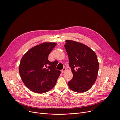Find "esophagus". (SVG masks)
Returning <instances> with one entry per match:
<instances>
[{"instance_id":"esophagus-1","label":"esophagus","mask_w":120,"mask_h":120,"mask_svg":"<svg viewBox=\"0 0 120 120\" xmlns=\"http://www.w3.org/2000/svg\"><path fill=\"white\" fill-rule=\"evenodd\" d=\"M66 68H63V69H62V70H61V72L62 73H64V72H65V71H66Z\"/></svg>"}]
</instances>
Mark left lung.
Listing matches in <instances>:
<instances>
[{"label": "left lung", "mask_w": 120, "mask_h": 120, "mask_svg": "<svg viewBox=\"0 0 120 120\" xmlns=\"http://www.w3.org/2000/svg\"><path fill=\"white\" fill-rule=\"evenodd\" d=\"M66 42L64 47L73 74L68 86L75 92H86L91 88L97 78L99 64L96 54L82 43L71 40Z\"/></svg>", "instance_id": "1"}]
</instances>
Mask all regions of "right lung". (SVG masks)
<instances>
[{
  "instance_id": "1",
  "label": "right lung",
  "mask_w": 120,
  "mask_h": 120,
  "mask_svg": "<svg viewBox=\"0 0 120 120\" xmlns=\"http://www.w3.org/2000/svg\"><path fill=\"white\" fill-rule=\"evenodd\" d=\"M56 44L45 42L29 50L21 59L19 73L27 88L37 93L47 92L56 83L61 73L57 63L48 60V56Z\"/></svg>"
}]
</instances>
